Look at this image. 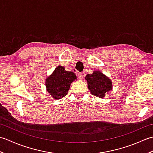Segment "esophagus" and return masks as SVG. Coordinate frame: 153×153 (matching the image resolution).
<instances>
[{
  "label": "esophagus",
  "mask_w": 153,
  "mask_h": 153,
  "mask_svg": "<svg viewBox=\"0 0 153 153\" xmlns=\"http://www.w3.org/2000/svg\"><path fill=\"white\" fill-rule=\"evenodd\" d=\"M77 79H79V80L82 79V78H83V74L81 73V72H79L78 74H77Z\"/></svg>",
  "instance_id": "34e87169"
}]
</instances>
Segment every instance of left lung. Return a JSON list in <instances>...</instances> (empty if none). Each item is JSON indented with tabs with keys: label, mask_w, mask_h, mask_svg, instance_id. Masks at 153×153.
Returning <instances> with one entry per match:
<instances>
[{
	"label": "left lung",
	"mask_w": 153,
	"mask_h": 153,
	"mask_svg": "<svg viewBox=\"0 0 153 153\" xmlns=\"http://www.w3.org/2000/svg\"><path fill=\"white\" fill-rule=\"evenodd\" d=\"M85 79L91 93L96 97L103 98L106 93L112 90L111 81L99 71H94L92 74H87Z\"/></svg>",
	"instance_id": "left-lung-1"
}]
</instances>
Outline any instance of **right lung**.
Returning a JSON list of instances; mask_svg holds the SVG:
<instances>
[{
	"label": "right lung",
	"mask_w": 153,
	"mask_h": 153,
	"mask_svg": "<svg viewBox=\"0 0 153 153\" xmlns=\"http://www.w3.org/2000/svg\"><path fill=\"white\" fill-rule=\"evenodd\" d=\"M76 78L74 72L67 71L63 66H59L51 76L47 77L45 84L48 92L52 97L60 99L67 95L71 83Z\"/></svg>",
	"instance_id": "obj_1"
}]
</instances>
